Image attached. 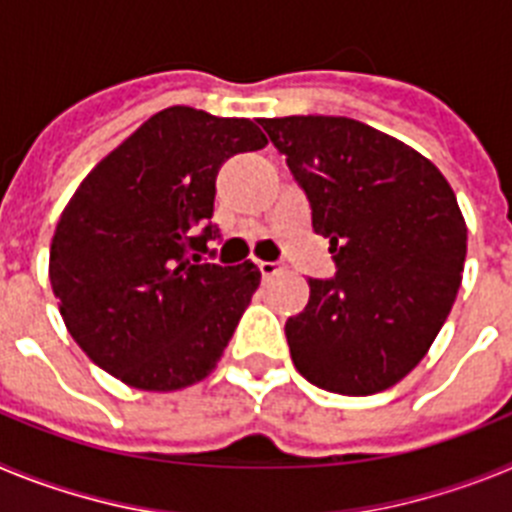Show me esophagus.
<instances>
[{
  "label": "esophagus",
  "instance_id": "obj_1",
  "mask_svg": "<svg viewBox=\"0 0 512 512\" xmlns=\"http://www.w3.org/2000/svg\"><path fill=\"white\" fill-rule=\"evenodd\" d=\"M282 269H284V266L279 264V261H259V271L264 274L266 279L274 277V274H279Z\"/></svg>",
  "mask_w": 512,
  "mask_h": 512
}]
</instances>
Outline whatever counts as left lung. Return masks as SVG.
<instances>
[{
	"mask_svg": "<svg viewBox=\"0 0 512 512\" xmlns=\"http://www.w3.org/2000/svg\"><path fill=\"white\" fill-rule=\"evenodd\" d=\"M330 241L336 277L310 279L284 325L297 372L336 395L408 377L449 318L467 223L446 176L402 140L351 117L261 120Z\"/></svg>",
	"mask_w": 512,
	"mask_h": 512,
	"instance_id": "8db88e82",
	"label": "left lung"
}]
</instances>
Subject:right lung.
Instances as JSON below:
<instances>
[{
	"mask_svg": "<svg viewBox=\"0 0 512 512\" xmlns=\"http://www.w3.org/2000/svg\"><path fill=\"white\" fill-rule=\"evenodd\" d=\"M264 146L246 117L179 104L79 184L48 274L63 323L99 369L148 392L184 390L215 369L261 282L251 261L207 264L215 179L230 156Z\"/></svg>",
	"mask_w": 512,
	"mask_h": 512,
	"instance_id": "add662e5",
	"label": "right lung"
}]
</instances>
